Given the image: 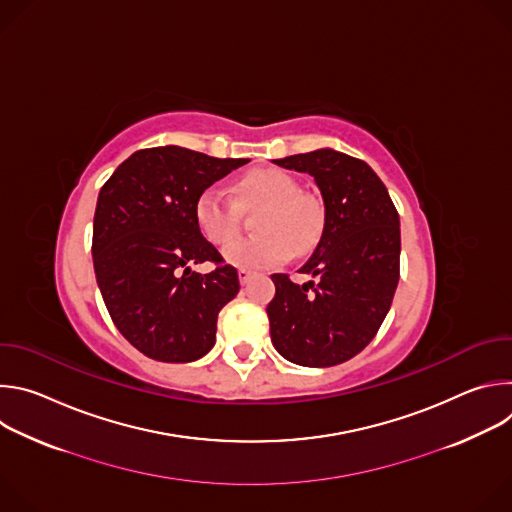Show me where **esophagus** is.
Listing matches in <instances>:
<instances>
[{
  "label": "esophagus",
  "mask_w": 512,
  "mask_h": 512,
  "mask_svg": "<svg viewBox=\"0 0 512 512\" xmlns=\"http://www.w3.org/2000/svg\"><path fill=\"white\" fill-rule=\"evenodd\" d=\"M253 277V271H249V269H239V281L245 285V283H249V279Z\"/></svg>",
  "instance_id": "34e87169"
}]
</instances>
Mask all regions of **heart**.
I'll return each mask as SVG.
<instances>
[{
	"mask_svg": "<svg viewBox=\"0 0 512 512\" xmlns=\"http://www.w3.org/2000/svg\"><path fill=\"white\" fill-rule=\"evenodd\" d=\"M237 203L261 205L254 228L258 235L234 242L238 232V209L221 190H204L194 206L196 225L212 245H226L223 259L243 269L271 267L285 261L291 251L308 253L320 239L324 227L322 204L300 194L296 178L281 170H257L237 186Z\"/></svg>",
	"mask_w": 512,
	"mask_h": 512,
	"instance_id": "heart-1",
	"label": "heart"
}]
</instances>
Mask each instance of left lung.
I'll return each mask as SVG.
<instances>
[{
  "mask_svg": "<svg viewBox=\"0 0 512 512\" xmlns=\"http://www.w3.org/2000/svg\"><path fill=\"white\" fill-rule=\"evenodd\" d=\"M273 164L314 178L324 202V229L300 269L310 281L298 285L283 273L271 275V342L289 362L334 367L375 338L391 308L399 283V214L367 162L332 148Z\"/></svg>",
  "mask_w": 512,
  "mask_h": 512,
  "instance_id": "8db88e82",
  "label": "left lung"
}]
</instances>
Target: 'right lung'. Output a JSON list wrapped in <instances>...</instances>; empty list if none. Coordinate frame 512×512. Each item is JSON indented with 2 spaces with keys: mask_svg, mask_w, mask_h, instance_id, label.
<instances>
[{
  "mask_svg": "<svg viewBox=\"0 0 512 512\" xmlns=\"http://www.w3.org/2000/svg\"><path fill=\"white\" fill-rule=\"evenodd\" d=\"M249 158H212L180 145L131 154L99 192L93 265L117 330L162 362L202 358L216 320L239 294L231 265L198 273L192 265L223 257L194 216L198 196Z\"/></svg>",
  "mask_w": 512,
  "mask_h": 512,
  "instance_id": "obj_1",
  "label": "right lung"
}]
</instances>
